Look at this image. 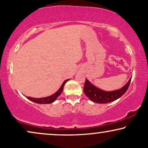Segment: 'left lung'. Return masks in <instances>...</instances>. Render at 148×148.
I'll return each mask as SVG.
<instances>
[{
  "mask_svg": "<svg viewBox=\"0 0 148 148\" xmlns=\"http://www.w3.org/2000/svg\"><path fill=\"white\" fill-rule=\"evenodd\" d=\"M130 81H131V77L130 78L127 83L120 89L112 91H105L93 85L86 78L84 92L85 95L88 97V99L91 100L92 102L105 104V103L116 101L122 97L127 90L128 86L130 85Z\"/></svg>",
  "mask_w": 148,
  "mask_h": 148,
  "instance_id": "8db88e82",
  "label": "left lung"
}]
</instances>
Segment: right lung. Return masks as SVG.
I'll return each instance as SVG.
<instances>
[{"mask_svg": "<svg viewBox=\"0 0 148 148\" xmlns=\"http://www.w3.org/2000/svg\"><path fill=\"white\" fill-rule=\"evenodd\" d=\"M69 80V79H66L65 80V81H64L62 85H61L60 88L58 89V90L54 94H53L52 95L49 96V97H43V98H32L30 97H27L26 98H27L28 99H29L30 101H32V102L39 103V104H49V103H52L54 102L56 100L57 98L60 95L61 93H62L63 88H64V84H66Z\"/></svg>", "mask_w": 148, "mask_h": 148, "instance_id": "add662e5", "label": "right lung"}]
</instances>
